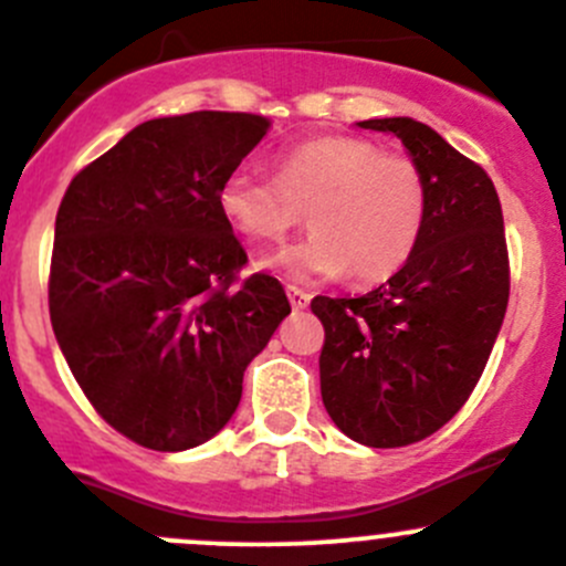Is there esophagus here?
<instances>
[{"mask_svg": "<svg viewBox=\"0 0 566 566\" xmlns=\"http://www.w3.org/2000/svg\"><path fill=\"white\" fill-rule=\"evenodd\" d=\"M285 294H289V302L294 311H305L307 302H311V294L305 289H300V285H285Z\"/></svg>", "mask_w": 566, "mask_h": 566, "instance_id": "1", "label": "esophagus"}]
</instances>
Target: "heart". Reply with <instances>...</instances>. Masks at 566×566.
<instances>
[{"label":"heart","mask_w":566,"mask_h":566,"mask_svg":"<svg viewBox=\"0 0 566 566\" xmlns=\"http://www.w3.org/2000/svg\"><path fill=\"white\" fill-rule=\"evenodd\" d=\"M275 182L233 170L217 189L222 220L250 244L281 242L307 211V233L266 266L291 281L352 275L379 283L416 253L429 217V181L410 156L360 137H322L275 159Z\"/></svg>","instance_id":"1"}]
</instances>
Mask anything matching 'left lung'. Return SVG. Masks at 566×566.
Wrapping results in <instances>:
<instances>
[{"label": "left lung", "instance_id": "obj_1", "mask_svg": "<svg viewBox=\"0 0 566 566\" xmlns=\"http://www.w3.org/2000/svg\"><path fill=\"white\" fill-rule=\"evenodd\" d=\"M360 128L405 143L429 181V217L388 283L363 296H313L324 327L318 377L346 438L401 449L446 427L473 394L509 305V250L484 167L412 117Z\"/></svg>", "mask_w": 566, "mask_h": 566}]
</instances>
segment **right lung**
I'll return each mask as SVG.
<instances>
[{
  "mask_svg": "<svg viewBox=\"0 0 566 566\" xmlns=\"http://www.w3.org/2000/svg\"><path fill=\"white\" fill-rule=\"evenodd\" d=\"M266 128L250 112L145 120L76 172L57 209L54 335L95 412L145 449L214 438L291 313L281 281L239 277L248 253L217 209Z\"/></svg>",
  "mask_w": 566,
  "mask_h": 566,
  "instance_id": "obj_1",
  "label": "right lung"
}]
</instances>
